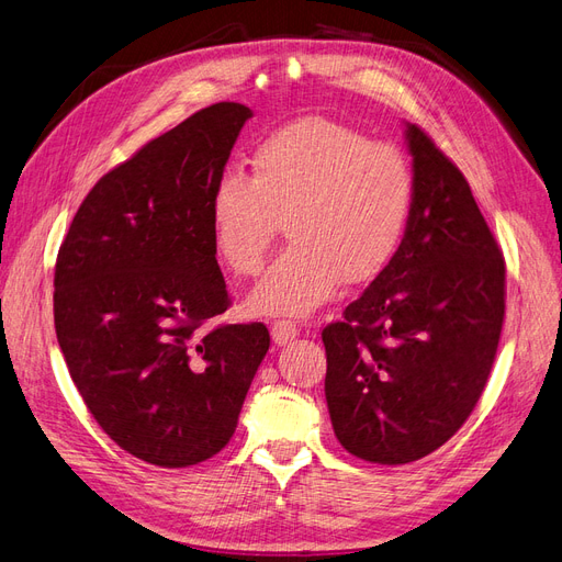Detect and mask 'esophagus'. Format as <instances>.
<instances>
[{"label": "esophagus", "mask_w": 562, "mask_h": 562, "mask_svg": "<svg viewBox=\"0 0 562 562\" xmlns=\"http://www.w3.org/2000/svg\"><path fill=\"white\" fill-rule=\"evenodd\" d=\"M270 336H273L278 346H286V342H292L299 336V329H296L294 322L280 319V322L273 324V327H270Z\"/></svg>", "instance_id": "34e87169"}]
</instances>
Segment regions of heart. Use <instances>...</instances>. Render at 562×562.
Masks as SVG:
<instances>
[{
  "label": "heart",
  "mask_w": 562,
  "mask_h": 562,
  "mask_svg": "<svg viewBox=\"0 0 562 562\" xmlns=\"http://www.w3.org/2000/svg\"><path fill=\"white\" fill-rule=\"evenodd\" d=\"M415 179L392 144L329 119H301L268 133L251 177L224 172L210 193L212 247L235 276H255L280 222L289 245L251 289L259 317H303L340 284L378 278L408 228Z\"/></svg>",
  "instance_id": "b5f03b06"
}]
</instances>
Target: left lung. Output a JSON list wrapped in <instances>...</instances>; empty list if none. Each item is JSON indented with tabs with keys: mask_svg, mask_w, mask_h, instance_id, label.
<instances>
[{
	"mask_svg": "<svg viewBox=\"0 0 562 562\" xmlns=\"http://www.w3.org/2000/svg\"><path fill=\"white\" fill-rule=\"evenodd\" d=\"M415 198L396 255L322 331L324 394L355 458L415 462L474 411L504 322V259L464 175L406 123Z\"/></svg>",
	"mask_w": 562,
	"mask_h": 562,
	"instance_id": "8db88e82",
	"label": "left lung"
}]
</instances>
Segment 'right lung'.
<instances>
[{
    "label": "right lung",
    "mask_w": 562,
    "mask_h": 562,
    "mask_svg": "<svg viewBox=\"0 0 562 562\" xmlns=\"http://www.w3.org/2000/svg\"><path fill=\"white\" fill-rule=\"evenodd\" d=\"M251 110L216 102L151 139L90 189L56 263L53 315L71 380L131 456L189 467L216 456L270 336L203 324L228 307L210 193Z\"/></svg>",
    "instance_id": "add662e5"
}]
</instances>
